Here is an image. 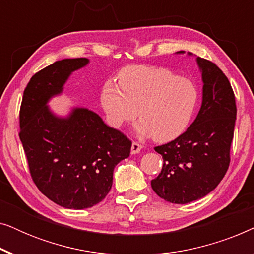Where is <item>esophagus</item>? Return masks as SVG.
<instances>
[{
	"label": "esophagus",
	"instance_id": "obj_1",
	"mask_svg": "<svg viewBox=\"0 0 254 254\" xmlns=\"http://www.w3.org/2000/svg\"><path fill=\"white\" fill-rule=\"evenodd\" d=\"M142 149V145L140 143H137V142H133L131 143V154L135 155V154H138V152L141 151Z\"/></svg>",
	"mask_w": 254,
	"mask_h": 254
}]
</instances>
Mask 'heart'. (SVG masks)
Segmentation results:
<instances>
[{
  "mask_svg": "<svg viewBox=\"0 0 254 254\" xmlns=\"http://www.w3.org/2000/svg\"><path fill=\"white\" fill-rule=\"evenodd\" d=\"M119 86L107 82L100 103L107 121L121 128L136 118L142 136L165 142L189 126L197 104V90L189 79L163 68L131 65L119 74Z\"/></svg>",
  "mask_w": 254,
  "mask_h": 254,
  "instance_id": "b5f03b06",
  "label": "heart"
}]
</instances>
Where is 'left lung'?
Returning <instances> with one entry per match:
<instances>
[{"instance_id":"left-lung-1","label":"left lung","mask_w":254,"mask_h":254,"mask_svg":"<svg viewBox=\"0 0 254 254\" xmlns=\"http://www.w3.org/2000/svg\"><path fill=\"white\" fill-rule=\"evenodd\" d=\"M196 61L203 82L196 119L175 140L155 147L164 164L157 178L151 180V187L171 203L184 204L206 196L223 179L230 164L237 116L234 90L214 62L200 57Z\"/></svg>"}]
</instances>
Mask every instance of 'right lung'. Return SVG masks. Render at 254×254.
<instances>
[{
  "mask_svg": "<svg viewBox=\"0 0 254 254\" xmlns=\"http://www.w3.org/2000/svg\"><path fill=\"white\" fill-rule=\"evenodd\" d=\"M85 58L64 59L41 69L27 83L19 111V138L32 180L59 206L84 209L110 192L113 170L130 154L131 141L88 109L59 118L46 104L62 92Z\"/></svg>",
  "mask_w": 254,
  "mask_h": 254,
  "instance_id": "right-lung-1",
  "label": "right lung"
}]
</instances>
